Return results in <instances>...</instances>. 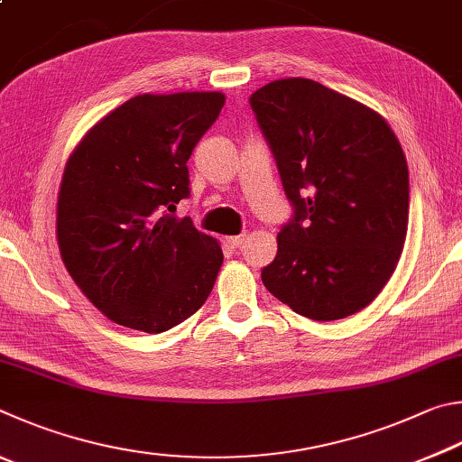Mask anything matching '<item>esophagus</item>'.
<instances>
[{
    "instance_id": "esophagus-1",
    "label": "esophagus",
    "mask_w": 462,
    "mask_h": 462,
    "mask_svg": "<svg viewBox=\"0 0 462 462\" xmlns=\"http://www.w3.org/2000/svg\"><path fill=\"white\" fill-rule=\"evenodd\" d=\"M245 236H236V237H226V244H229L231 249H239L241 244H244Z\"/></svg>"
}]
</instances>
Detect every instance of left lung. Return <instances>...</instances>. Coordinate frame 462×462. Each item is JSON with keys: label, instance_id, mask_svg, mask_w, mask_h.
Masks as SVG:
<instances>
[{"label": "left lung", "instance_id": "1", "mask_svg": "<svg viewBox=\"0 0 462 462\" xmlns=\"http://www.w3.org/2000/svg\"><path fill=\"white\" fill-rule=\"evenodd\" d=\"M249 105L292 205L263 286L306 319L351 317L382 292L406 241L398 137L379 113L310 79L273 80Z\"/></svg>", "mask_w": 462, "mask_h": 462}]
</instances>
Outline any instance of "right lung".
<instances>
[{
  "instance_id": "1",
  "label": "right lung",
  "mask_w": 462,
  "mask_h": 462,
  "mask_svg": "<svg viewBox=\"0 0 462 462\" xmlns=\"http://www.w3.org/2000/svg\"><path fill=\"white\" fill-rule=\"evenodd\" d=\"M223 105L221 93L137 95L67 162L56 215L62 262L117 325L164 333L215 286L221 245L174 210L190 197L186 162Z\"/></svg>"
}]
</instances>
